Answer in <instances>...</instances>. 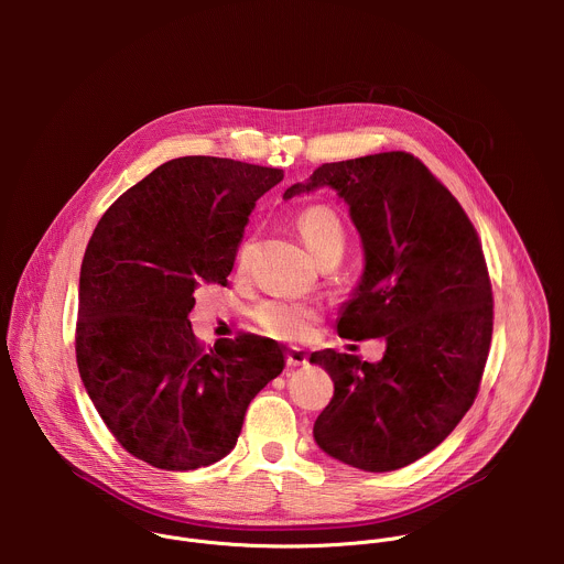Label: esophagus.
Wrapping results in <instances>:
<instances>
[{
    "instance_id": "obj_1",
    "label": "esophagus",
    "mask_w": 564,
    "mask_h": 564,
    "mask_svg": "<svg viewBox=\"0 0 564 564\" xmlns=\"http://www.w3.org/2000/svg\"><path fill=\"white\" fill-rule=\"evenodd\" d=\"M285 364H288V366H305V364H307L305 350H301V348H290L288 355H285Z\"/></svg>"
}]
</instances>
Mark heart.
I'll list each match as a JSON object with an SVG mask.
<instances>
[{"mask_svg": "<svg viewBox=\"0 0 564 564\" xmlns=\"http://www.w3.org/2000/svg\"><path fill=\"white\" fill-rule=\"evenodd\" d=\"M296 227L305 240L307 250L321 263L339 261L346 250V225L341 214L333 205L314 203L296 214ZM250 246L238 252V263H243ZM259 330L276 341L301 344L307 341L318 321V307L307 301L294 299H265L252 310Z\"/></svg>", "mask_w": 564, "mask_h": 564, "instance_id": "obj_1", "label": "heart"}]
</instances>
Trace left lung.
Instances as JSON below:
<instances>
[{
    "mask_svg": "<svg viewBox=\"0 0 564 564\" xmlns=\"http://www.w3.org/2000/svg\"><path fill=\"white\" fill-rule=\"evenodd\" d=\"M330 185L350 205L366 268L337 324L346 339L386 341L383 359L321 350L335 381L314 440L370 473L440 446L479 390L494 335V292L479 236L457 198L406 151L326 163L283 198Z\"/></svg>",
    "mask_w": 564,
    "mask_h": 564,
    "instance_id": "1",
    "label": "left lung"
}]
</instances>
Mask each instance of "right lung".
<instances>
[{"label": "right lung", "instance_id": "add662e5", "mask_svg": "<svg viewBox=\"0 0 564 564\" xmlns=\"http://www.w3.org/2000/svg\"><path fill=\"white\" fill-rule=\"evenodd\" d=\"M283 172L183 155L155 167L100 218L79 270L75 357L118 444L165 470L223 459L283 350L240 333L203 346L194 290L227 285L257 200Z\"/></svg>", "mask_w": 564, "mask_h": 564}]
</instances>
